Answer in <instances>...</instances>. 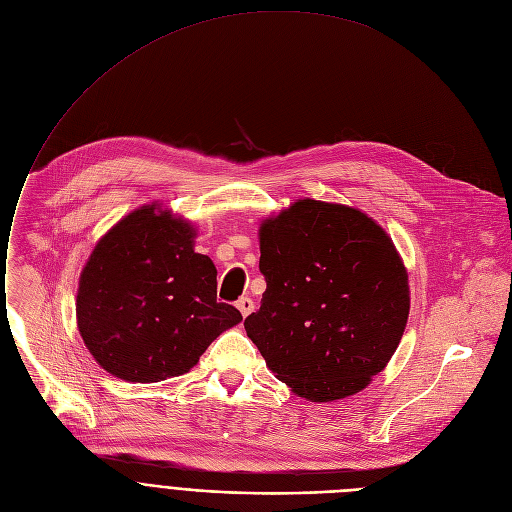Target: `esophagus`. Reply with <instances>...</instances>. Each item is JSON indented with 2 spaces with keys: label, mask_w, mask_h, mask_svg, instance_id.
Returning a JSON list of instances; mask_svg holds the SVG:
<instances>
[{
  "label": "esophagus",
  "mask_w": 512,
  "mask_h": 512,
  "mask_svg": "<svg viewBox=\"0 0 512 512\" xmlns=\"http://www.w3.org/2000/svg\"><path fill=\"white\" fill-rule=\"evenodd\" d=\"M238 309H240L242 316L246 318V316H250V313L254 311V301H252L250 297H240V301H238Z\"/></svg>",
  "instance_id": "1"
}]
</instances>
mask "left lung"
<instances>
[{
  "instance_id": "8db88e82",
  "label": "left lung",
  "mask_w": 512,
  "mask_h": 512,
  "mask_svg": "<svg viewBox=\"0 0 512 512\" xmlns=\"http://www.w3.org/2000/svg\"><path fill=\"white\" fill-rule=\"evenodd\" d=\"M266 291L244 328L297 396L334 402L381 373L406 330V266L359 209L303 199L260 225Z\"/></svg>"
}]
</instances>
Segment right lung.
Listing matches in <instances>:
<instances>
[{
  "instance_id": "1",
  "label": "right lung",
  "mask_w": 512,
  "mask_h": 512,
  "mask_svg": "<svg viewBox=\"0 0 512 512\" xmlns=\"http://www.w3.org/2000/svg\"><path fill=\"white\" fill-rule=\"evenodd\" d=\"M194 227L155 203L116 223L90 254L77 289V328L110 375L155 383L188 373L242 322L217 301V268L194 252Z\"/></svg>"
}]
</instances>
